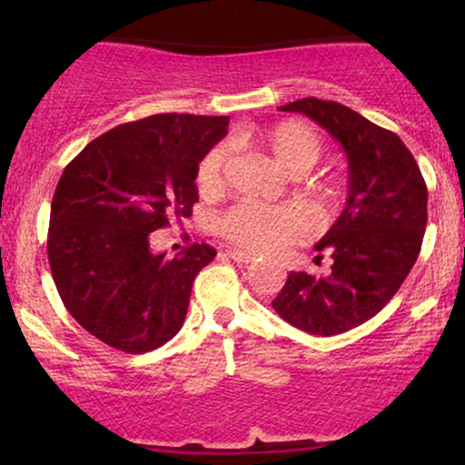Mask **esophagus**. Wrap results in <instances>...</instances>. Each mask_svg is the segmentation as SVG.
Segmentation results:
<instances>
[{"mask_svg":"<svg viewBox=\"0 0 465 465\" xmlns=\"http://www.w3.org/2000/svg\"><path fill=\"white\" fill-rule=\"evenodd\" d=\"M226 256L234 260V262H239V264H250V262H253V260H256L253 253H247V252H241V250H226Z\"/></svg>","mask_w":465,"mask_h":465,"instance_id":"1","label":"esophagus"}]
</instances>
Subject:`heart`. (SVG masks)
I'll return each mask as SVG.
<instances>
[{
  "label": "heart",
  "instance_id": "obj_1",
  "mask_svg": "<svg viewBox=\"0 0 465 465\" xmlns=\"http://www.w3.org/2000/svg\"><path fill=\"white\" fill-rule=\"evenodd\" d=\"M256 145L266 152L288 173H304L323 156V139L313 126L302 120H282L256 135ZM228 150L224 143L213 145L201 158L196 183L203 194H215L224 186ZM313 196H323L326 186L311 188ZM220 232L228 241L252 252H275L285 243L304 237L311 231V220L302 209L292 205H256L241 203L222 215Z\"/></svg>",
  "mask_w": 465,
  "mask_h": 465
}]
</instances>
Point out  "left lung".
I'll return each instance as SVG.
<instances>
[{
  "label": "left lung",
  "mask_w": 465,
  "mask_h": 465,
  "mask_svg": "<svg viewBox=\"0 0 465 465\" xmlns=\"http://www.w3.org/2000/svg\"><path fill=\"white\" fill-rule=\"evenodd\" d=\"M279 110L304 114L342 145L349 196L315 245L332 256V272H290L272 309L302 332L342 334L377 315L417 262L428 224V186L402 139L347 105L307 97Z\"/></svg>",
  "instance_id": "8db88e82"
}]
</instances>
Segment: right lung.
<instances>
[{"mask_svg":"<svg viewBox=\"0 0 465 465\" xmlns=\"http://www.w3.org/2000/svg\"><path fill=\"white\" fill-rule=\"evenodd\" d=\"M226 133L228 116L154 114L93 139L63 171L50 271L65 309L105 345L145 353L180 332L215 250L194 243L167 258L150 250V234L193 213L196 169Z\"/></svg>","mask_w":465,"mask_h":465,"instance_id":"right-lung-1","label":"right lung"}]
</instances>
